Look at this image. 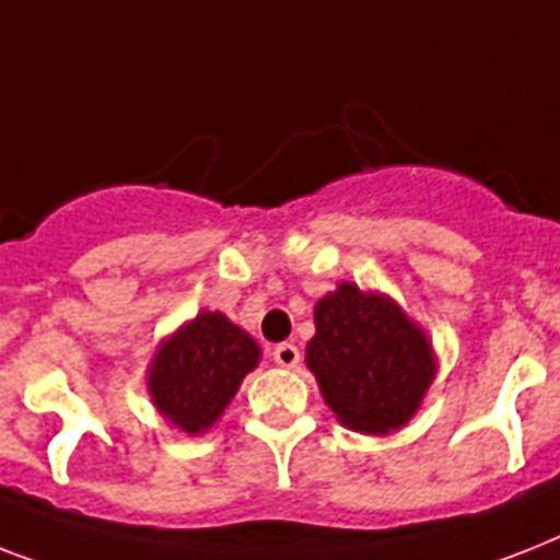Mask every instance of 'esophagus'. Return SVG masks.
I'll list each match as a JSON object with an SVG mask.
<instances>
[{"instance_id":"34e87169","label":"esophagus","mask_w":560,"mask_h":560,"mask_svg":"<svg viewBox=\"0 0 560 560\" xmlns=\"http://www.w3.org/2000/svg\"><path fill=\"white\" fill-rule=\"evenodd\" d=\"M299 358H302V354H299V349L293 342H279V346L272 349V360H276L281 369H296Z\"/></svg>"}]
</instances>
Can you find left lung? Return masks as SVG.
Instances as JSON below:
<instances>
[{"instance_id":"8db88e82","label":"left lung","mask_w":560,"mask_h":560,"mask_svg":"<svg viewBox=\"0 0 560 560\" xmlns=\"http://www.w3.org/2000/svg\"><path fill=\"white\" fill-rule=\"evenodd\" d=\"M305 363L325 404L360 433H389L416 416L435 377L427 334L383 293L342 281L314 307Z\"/></svg>"}]
</instances>
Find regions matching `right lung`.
<instances>
[{
    "label": "right lung",
    "instance_id": "1",
    "mask_svg": "<svg viewBox=\"0 0 560 560\" xmlns=\"http://www.w3.org/2000/svg\"><path fill=\"white\" fill-rule=\"evenodd\" d=\"M261 360L258 342L220 311H200L162 342L148 369L153 407L183 433H206Z\"/></svg>",
    "mask_w": 560,
    "mask_h": 560
}]
</instances>
